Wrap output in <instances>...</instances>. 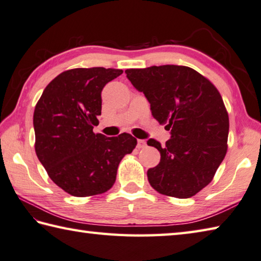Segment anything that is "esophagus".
Returning <instances> with one entry per match:
<instances>
[{
    "label": "esophagus",
    "mask_w": 261,
    "mask_h": 261,
    "mask_svg": "<svg viewBox=\"0 0 261 261\" xmlns=\"http://www.w3.org/2000/svg\"><path fill=\"white\" fill-rule=\"evenodd\" d=\"M146 141L145 140H142V139H138V145H137V147L138 148H145L146 147Z\"/></svg>",
    "instance_id": "esophagus-1"
}]
</instances>
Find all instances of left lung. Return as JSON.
<instances>
[{
    "instance_id": "obj_1",
    "label": "left lung",
    "mask_w": 261,
    "mask_h": 261,
    "mask_svg": "<svg viewBox=\"0 0 261 261\" xmlns=\"http://www.w3.org/2000/svg\"><path fill=\"white\" fill-rule=\"evenodd\" d=\"M125 73L172 135L163 147L147 141L161 152L160 164L147 172L148 181L162 195L193 197L212 182L227 151L229 122L221 94L189 66L154 65Z\"/></svg>"
}]
</instances>
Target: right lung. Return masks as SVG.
<instances>
[{
  "mask_svg": "<svg viewBox=\"0 0 261 261\" xmlns=\"http://www.w3.org/2000/svg\"><path fill=\"white\" fill-rule=\"evenodd\" d=\"M120 69L66 70L46 86L34 111L35 151L56 186L74 197L100 195L113 187L117 166L137 139L129 134H94L101 90Z\"/></svg>",
  "mask_w": 261,
  "mask_h": 261,
  "instance_id": "right-lung-1",
  "label": "right lung"
}]
</instances>
